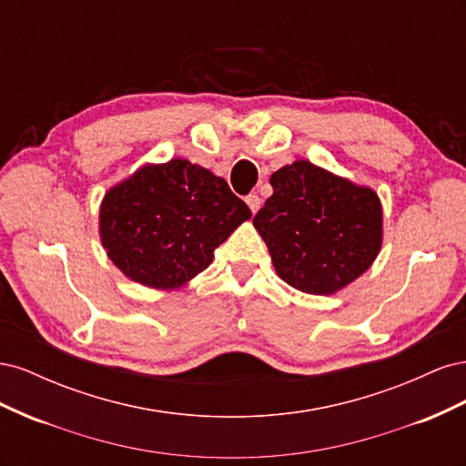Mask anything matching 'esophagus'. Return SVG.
I'll list each match as a JSON object with an SVG mask.
<instances>
[{"label": "esophagus", "mask_w": 466, "mask_h": 466, "mask_svg": "<svg viewBox=\"0 0 466 466\" xmlns=\"http://www.w3.org/2000/svg\"><path fill=\"white\" fill-rule=\"evenodd\" d=\"M245 202H247V206L250 208L252 214H257V211L260 209V204H262V200H260V196H258V194H248L247 198H245Z\"/></svg>", "instance_id": "34e87169"}]
</instances>
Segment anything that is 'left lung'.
Wrapping results in <instances>:
<instances>
[{"mask_svg":"<svg viewBox=\"0 0 466 466\" xmlns=\"http://www.w3.org/2000/svg\"><path fill=\"white\" fill-rule=\"evenodd\" d=\"M274 194L252 219L278 276L295 289L329 295L375 260L383 214L377 194L309 161L270 177Z\"/></svg>","mask_w":466,"mask_h":466,"instance_id":"left-lung-1","label":"left lung"}]
</instances>
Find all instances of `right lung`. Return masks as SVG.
I'll list each match as a JSON object with an SVG mask.
<instances>
[{
	"mask_svg": "<svg viewBox=\"0 0 466 466\" xmlns=\"http://www.w3.org/2000/svg\"><path fill=\"white\" fill-rule=\"evenodd\" d=\"M250 218L223 178L185 159L146 167L101 206L106 255L139 284L168 289L209 266L214 250Z\"/></svg>",
	"mask_w": 466,
	"mask_h": 466,
	"instance_id": "obj_1",
	"label": "right lung"
}]
</instances>
